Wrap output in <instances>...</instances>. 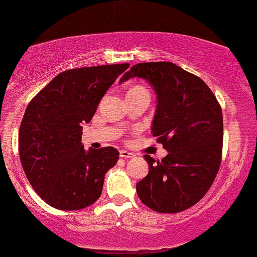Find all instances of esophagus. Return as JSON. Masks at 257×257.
Instances as JSON below:
<instances>
[{"label": "esophagus", "instance_id": "34e87169", "mask_svg": "<svg viewBox=\"0 0 257 257\" xmlns=\"http://www.w3.org/2000/svg\"><path fill=\"white\" fill-rule=\"evenodd\" d=\"M119 157L123 158V159H129V158H134L135 155L133 154V153L128 152V151H121V152H119Z\"/></svg>", "mask_w": 257, "mask_h": 257}]
</instances>
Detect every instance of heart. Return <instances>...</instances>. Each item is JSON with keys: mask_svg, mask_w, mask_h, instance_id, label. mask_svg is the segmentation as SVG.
<instances>
[{"mask_svg": "<svg viewBox=\"0 0 257 257\" xmlns=\"http://www.w3.org/2000/svg\"><path fill=\"white\" fill-rule=\"evenodd\" d=\"M139 89H141V87H134V89H132V90H139Z\"/></svg>", "mask_w": 257, "mask_h": 257, "instance_id": "1", "label": "heart"}]
</instances>
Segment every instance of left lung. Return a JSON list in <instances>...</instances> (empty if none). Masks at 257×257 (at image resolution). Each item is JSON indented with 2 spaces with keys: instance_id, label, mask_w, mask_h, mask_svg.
Instances as JSON below:
<instances>
[{
  "instance_id": "8db88e82",
  "label": "left lung",
  "mask_w": 257,
  "mask_h": 257,
  "mask_svg": "<svg viewBox=\"0 0 257 257\" xmlns=\"http://www.w3.org/2000/svg\"><path fill=\"white\" fill-rule=\"evenodd\" d=\"M133 77L144 78L157 92L152 133L168 152L162 160L145 155L149 172L136 192L157 212H181L205 196L219 171L222 108L203 79L170 61L136 64L119 82Z\"/></svg>"
}]
</instances>
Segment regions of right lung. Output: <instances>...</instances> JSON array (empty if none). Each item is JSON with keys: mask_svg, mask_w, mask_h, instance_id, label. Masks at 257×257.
I'll return each mask as SVG.
<instances>
[{"mask_svg": "<svg viewBox=\"0 0 257 257\" xmlns=\"http://www.w3.org/2000/svg\"><path fill=\"white\" fill-rule=\"evenodd\" d=\"M128 67L113 64L66 70L26 108L19 132L21 165L48 205L80 210L102 194L104 175L119 153L113 147L85 151L82 124L91 121L106 90Z\"/></svg>", "mask_w": 257, "mask_h": 257, "instance_id": "add662e5", "label": "right lung"}]
</instances>
